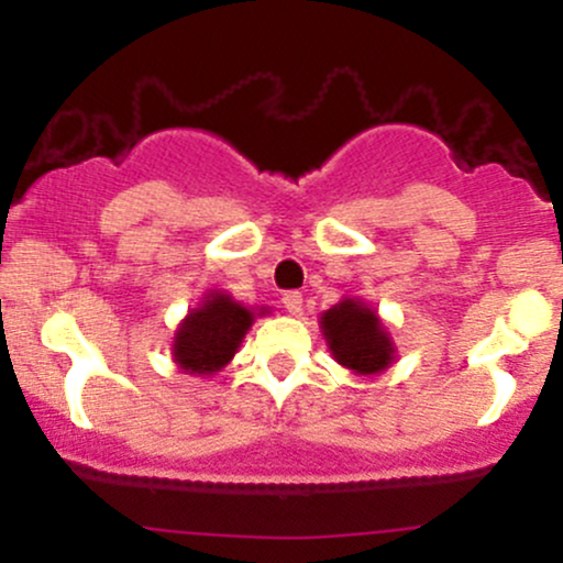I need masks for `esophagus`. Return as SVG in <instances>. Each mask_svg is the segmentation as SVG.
<instances>
[{
  "label": "esophagus",
  "mask_w": 563,
  "mask_h": 563,
  "mask_svg": "<svg viewBox=\"0 0 563 563\" xmlns=\"http://www.w3.org/2000/svg\"><path fill=\"white\" fill-rule=\"evenodd\" d=\"M301 303H303V299H301L299 290H288V294H283V307H286L290 314H299Z\"/></svg>",
  "instance_id": "esophagus-1"
}]
</instances>
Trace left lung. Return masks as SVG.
Returning a JSON list of instances; mask_svg holds the SVG:
<instances>
[{"label":"left lung","instance_id":"left-lung-1","mask_svg":"<svg viewBox=\"0 0 563 563\" xmlns=\"http://www.w3.org/2000/svg\"><path fill=\"white\" fill-rule=\"evenodd\" d=\"M320 328L335 363L360 376H376L394 363L397 349L391 344V335L363 299L339 301L322 312Z\"/></svg>","mask_w":563,"mask_h":563}]
</instances>
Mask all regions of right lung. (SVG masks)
Listing matches in <instances>:
<instances>
[{
    "label": "right lung",
    "mask_w": 563,
    "mask_h": 563,
    "mask_svg": "<svg viewBox=\"0 0 563 563\" xmlns=\"http://www.w3.org/2000/svg\"><path fill=\"white\" fill-rule=\"evenodd\" d=\"M264 312L267 309L262 307L260 314ZM251 322L254 312L232 296L222 290L203 296L200 307L190 309L174 333V363L190 376H214L235 357Z\"/></svg>",
    "instance_id": "add662e5"
}]
</instances>
